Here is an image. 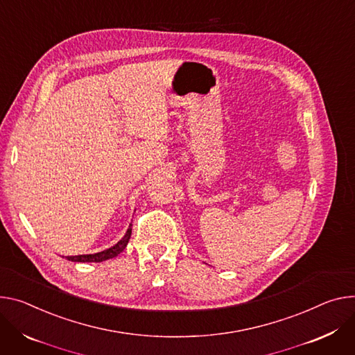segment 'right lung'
Wrapping results in <instances>:
<instances>
[{"label": "right lung", "mask_w": 355, "mask_h": 355, "mask_svg": "<svg viewBox=\"0 0 355 355\" xmlns=\"http://www.w3.org/2000/svg\"><path fill=\"white\" fill-rule=\"evenodd\" d=\"M130 236H132V223H130V227L127 228L124 236L116 245H113L112 248L105 249V250L98 252V253H92V254H78V256H65V257H67L68 261H71V262H80V263H86V262L99 263V262H105L107 259H112V257H116L119 253H121L124 250V248L127 246Z\"/></svg>", "instance_id": "1"}]
</instances>
